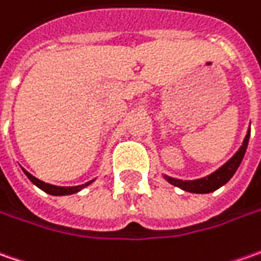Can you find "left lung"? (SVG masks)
I'll use <instances>...</instances> for the list:
<instances>
[{"mask_svg":"<svg viewBox=\"0 0 261 261\" xmlns=\"http://www.w3.org/2000/svg\"><path fill=\"white\" fill-rule=\"evenodd\" d=\"M248 139H250V130L247 132L246 139L243 142L241 148L237 151V154L225 166H222L219 170H216L215 173H212L211 175H207L205 178H199V180H192V181H183V180H177V178H171V177H167L166 178L171 183L173 186H177L180 189H183L186 192H190V193H211L216 189H219L221 186H224L234 175L237 171V168L240 167L244 154H246L247 145H248Z\"/></svg>","mask_w":261,"mask_h":261,"instance_id":"8db88e82","label":"left lung"}]
</instances>
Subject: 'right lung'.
<instances>
[{"instance_id":"obj_1","label":"right lung","mask_w":261,"mask_h":261,"mask_svg":"<svg viewBox=\"0 0 261 261\" xmlns=\"http://www.w3.org/2000/svg\"><path fill=\"white\" fill-rule=\"evenodd\" d=\"M25 173V175L30 178V181L32 183H35L39 189H42L43 192L46 193H49V195H54V196H62V195H72V193H76V192H80L81 189H84L86 186H88L90 183H86V185L83 186H75V187H58V186H52V185H47V183H43V181H40L39 178H36L35 175H32L30 173H27L25 170H23Z\"/></svg>"}]
</instances>
